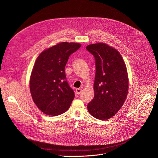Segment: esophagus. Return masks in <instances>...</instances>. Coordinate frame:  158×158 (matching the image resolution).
<instances>
[{
  "label": "esophagus",
  "mask_w": 158,
  "mask_h": 158,
  "mask_svg": "<svg viewBox=\"0 0 158 158\" xmlns=\"http://www.w3.org/2000/svg\"><path fill=\"white\" fill-rule=\"evenodd\" d=\"M81 92H82V89L81 88H77L76 89V94L79 95V94H80L81 93Z\"/></svg>",
  "instance_id": "esophagus-1"
}]
</instances>
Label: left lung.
I'll return each mask as SVG.
<instances>
[{"label": "left lung", "mask_w": 158, "mask_h": 158, "mask_svg": "<svg viewBox=\"0 0 158 158\" xmlns=\"http://www.w3.org/2000/svg\"><path fill=\"white\" fill-rule=\"evenodd\" d=\"M86 49L95 58L94 97L87 110L100 120L114 116L121 108L128 93V76L119 52L104 43L89 45Z\"/></svg>", "instance_id": "8db88e82"}]
</instances>
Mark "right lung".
Masks as SVG:
<instances>
[{"label":"right lung","instance_id":"obj_1","mask_svg":"<svg viewBox=\"0 0 158 158\" xmlns=\"http://www.w3.org/2000/svg\"><path fill=\"white\" fill-rule=\"evenodd\" d=\"M81 46L60 42L44 51L37 58L30 79L32 99L44 114L60 115L68 109L74 93L66 80L65 67L69 56Z\"/></svg>","mask_w":158,"mask_h":158}]
</instances>
